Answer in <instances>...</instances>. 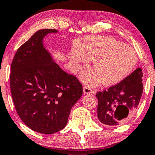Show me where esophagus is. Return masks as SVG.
<instances>
[{
  "label": "esophagus",
  "instance_id": "obj_1",
  "mask_svg": "<svg viewBox=\"0 0 155 155\" xmlns=\"http://www.w3.org/2000/svg\"><path fill=\"white\" fill-rule=\"evenodd\" d=\"M94 91L93 89L91 88V87H88V86H84L83 88V92L84 94H90V93H92Z\"/></svg>",
  "mask_w": 155,
  "mask_h": 155
}]
</instances>
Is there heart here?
Instances as JSON below:
<instances>
[{
  "mask_svg": "<svg viewBox=\"0 0 155 155\" xmlns=\"http://www.w3.org/2000/svg\"><path fill=\"white\" fill-rule=\"evenodd\" d=\"M81 48L83 50L80 48L73 50L71 60L79 68L80 63L88 61L86 54L94 59L95 68L86 71L81 75L84 82L90 86H97L103 81L107 86L119 84L130 75L137 65L135 50L112 37H88Z\"/></svg>",
  "mask_w": 155,
  "mask_h": 155,
  "instance_id": "1",
  "label": "heart"
}]
</instances>
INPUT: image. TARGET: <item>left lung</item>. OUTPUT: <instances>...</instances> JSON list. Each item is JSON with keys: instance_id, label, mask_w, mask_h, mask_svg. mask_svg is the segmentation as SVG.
Returning <instances> with one entry per match:
<instances>
[{"instance_id": "left-lung-1", "label": "left lung", "mask_w": 155, "mask_h": 155, "mask_svg": "<svg viewBox=\"0 0 155 155\" xmlns=\"http://www.w3.org/2000/svg\"><path fill=\"white\" fill-rule=\"evenodd\" d=\"M142 70L138 68L121 82L97 93L100 122L115 126L131 118L142 95Z\"/></svg>"}]
</instances>
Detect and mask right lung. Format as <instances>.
<instances>
[{
    "label": "right lung",
    "mask_w": 155,
    "mask_h": 155,
    "mask_svg": "<svg viewBox=\"0 0 155 155\" xmlns=\"http://www.w3.org/2000/svg\"><path fill=\"white\" fill-rule=\"evenodd\" d=\"M56 29L37 31L16 51L11 66L13 101L21 120L38 133L52 134L66 126L82 84L54 62L42 40Z\"/></svg>",
    "instance_id": "1"
}]
</instances>
